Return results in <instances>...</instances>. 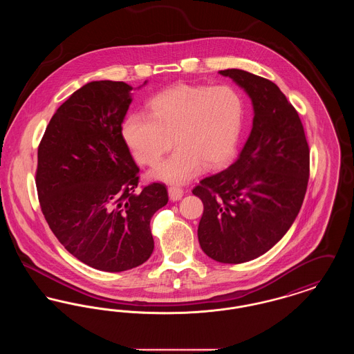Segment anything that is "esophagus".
Here are the masks:
<instances>
[{"mask_svg": "<svg viewBox=\"0 0 354 354\" xmlns=\"http://www.w3.org/2000/svg\"><path fill=\"white\" fill-rule=\"evenodd\" d=\"M169 199L172 202H176V201H180L182 196H183V189L180 187H169Z\"/></svg>", "mask_w": 354, "mask_h": 354, "instance_id": "34e87169", "label": "esophagus"}]
</instances>
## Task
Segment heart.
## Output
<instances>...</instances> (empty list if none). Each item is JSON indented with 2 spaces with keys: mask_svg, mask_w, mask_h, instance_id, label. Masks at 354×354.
Listing matches in <instances>:
<instances>
[{
  "mask_svg": "<svg viewBox=\"0 0 354 354\" xmlns=\"http://www.w3.org/2000/svg\"><path fill=\"white\" fill-rule=\"evenodd\" d=\"M244 118L239 93L231 86L176 84L150 101V115L130 114L122 134L135 159L156 165L174 145V153L151 171L156 180L185 183L203 166L214 169L235 152Z\"/></svg>",
  "mask_w": 354,
  "mask_h": 354,
  "instance_id": "obj_1",
  "label": "heart"
}]
</instances>
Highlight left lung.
Masks as SVG:
<instances>
[{
  "label": "left lung",
  "mask_w": 354,
  "mask_h": 354,
  "mask_svg": "<svg viewBox=\"0 0 354 354\" xmlns=\"http://www.w3.org/2000/svg\"><path fill=\"white\" fill-rule=\"evenodd\" d=\"M251 98V134L235 162L204 178L192 194L204 211L203 252L239 264L270 251L300 212L309 179L303 123L277 84L240 68L220 70Z\"/></svg>",
  "instance_id": "1"
}]
</instances>
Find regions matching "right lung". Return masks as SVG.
<instances>
[{"label": "right lung", "mask_w": 354, "mask_h": 354, "mask_svg": "<svg viewBox=\"0 0 354 354\" xmlns=\"http://www.w3.org/2000/svg\"><path fill=\"white\" fill-rule=\"evenodd\" d=\"M131 90L124 82L84 84L57 109L38 147L35 185L53 234L104 272L149 260L152 215L169 202L163 183L136 189L139 169L122 135Z\"/></svg>", "instance_id": "right-lung-1"}]
</instances>
